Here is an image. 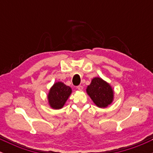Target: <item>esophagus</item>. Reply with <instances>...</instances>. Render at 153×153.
I'll return each mask as SVG.
<instances>
[{
    "label": "esophagus",
    "instance_id": "1",
    "mask_svg": "<svg viewBox=\"0 0 153 153\" xmlns=\"http://www.w3.org/2000/svg\"><path fill=\"white\" fill-rule=\"evenodd\" d=\"M77 88H78V90H79V91H82V89H83V87H82V85H78V86L77 87Z\"/></svg>",
    "mask_w": 153,
    "mask_h": 153
}]
</instances>
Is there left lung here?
<instances>
[{
    "mask_svg": "<svg viewBox=\"0 0 153 153\" xmlns=\"http://www.w3.org/2000/svg\"><path fill=\"white\" fill-rule=\"evenodd\" d=\"M87 94L99 108H106L114 101V93L111 85L101 78L95 77L86 88Z\"/></svg>",
    "mask_w": 153,
    "mask_h": 153,
    "instance_id": "8db88e82",
    "label": "left lung"
}]
</instances>
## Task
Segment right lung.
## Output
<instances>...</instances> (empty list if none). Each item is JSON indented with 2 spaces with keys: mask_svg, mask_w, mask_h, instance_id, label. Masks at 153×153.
<instances>
[{
  "mask_svg": "<svg viewBox=\"0 0 153 153\" xmlns=\"http://www.w3.org/2000/svg\"><path fill=\"white\" fill-rule=\"evenodd\" d=\"M71 94L72 88L70 86L60 81L54 82L47 94L49 105L53 109H60Z\"/></svg>",
  "mask_w": 153,
  "mask_h": 153,
  "instance_id": "right-lung-1",
  "label": "right lung"
}]
</instances>
